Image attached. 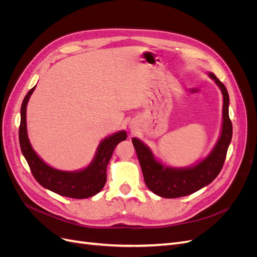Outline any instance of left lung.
<instances>
[{"instance_id":"8db88e82","label":"left lung","mask_w":257,"mask_h":257,"mask_svg":"<svg viewBox=\"0 0 257 257\" xmlns=\"http://www.w3.org/2000/svg\"><path fill=\"white\" fill-rule=\"evenodd\" d=\"M210 77L222 90L223 126L219 142L207 159L190 168L174 169L164 167L161 163L154 160L149 148L137 138L132 139L143 170L146 185L148 189L161 197H182L203 189L214 180L224 165L232 136V124L228 114L229 96L225 85L216 78V76L210 74Z\"/></svg>"}]
</instances>
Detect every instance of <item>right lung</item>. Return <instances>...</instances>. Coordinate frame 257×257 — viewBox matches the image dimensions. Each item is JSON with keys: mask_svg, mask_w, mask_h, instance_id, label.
Listing matches in <instances>:
<instances>
[{"mask_svg": "<svg viewBox=\"0 0 257 257\" xmlns=\"http://www.w3.org/2000/svg\"><path fill=\"white\" fill-rule=\"evenodd\" d=\"M31 89L23 99L21 105V120L19 126V143L23 157L30 166L31 173L36 181L44 188L48 189L61 196L71 198H88L95 195L104 188L106 183V168L113 153L114 148L119 143L126 139L125 132H120L108 137L100 143L96 157L92 164L80 172L66 173L48 166L37 157L30 145L27 134V105L28 100L34 91Z\"/></svg>", "mask_w": 257, "mask_h": 257, "instance_id": "1", "label": "right lung"}]
</instances>
